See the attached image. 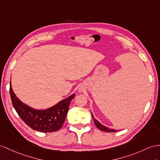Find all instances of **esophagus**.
Masks as SVG:
<instances>
[{
	"label": "esophagus",
	"instance_id": "esophagus-1",
	"mask_svg": "<svg viewBox=\"0 0 160 160\" xmlns=\"http://www.w3.org/2000/svg\"><path fill=\"white\" fill-rule=\"evenodd\" d=\"M79 92H83V89L81 88H79Z\"/></svg>",
	"mask_w": 160,
	"mask_h": 160
}]
</instances>
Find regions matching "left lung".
<instances>
[{
	"label": "left lung",
	"mask_w": 160,
	"mask_h": 160,
	"mask_svg": "<svg viewBox=\"0 0 160 160\" xmlns=\"http://www.w3.org/2000/svg\"><path fill=\"white\" fill-rule=\"evenodd\" d=\"M92 117L93 118V122H94V123L96 126L98 128V129H100V130L102 131H104V132H117V131H119V130H114V129H111V128H108V127L105 126L104 125H102V123H100L98 120H96L95 118H94V116L93 115L92 112Z\"/></svg>",
	"instance_id": "obj_1"
}]
</instances>
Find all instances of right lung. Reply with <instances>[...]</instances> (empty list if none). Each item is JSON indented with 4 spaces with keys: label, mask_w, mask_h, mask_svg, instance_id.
I'll list each match as a JSON object with an SVG mask.
<instances>
[{
    "label": "right lung",
    "mask_w": 160,
    "mask_h": 160,
    "mask_svg": "<svg viewBox=\"0 0 160 160\" xmlns=\"http://www.w3.org/2000/svg\"><path fill=\"white\" fill-rule=\"evenodd\" d=\"M9 92L13 106L20 118L32 130L41 132H52L60 129L67 118L69 104L75 96L72 93L52 107L38 110L17 98L11 83Z\"/></svg>",
    "instance_id": "add662e5"
}]
</instances>
